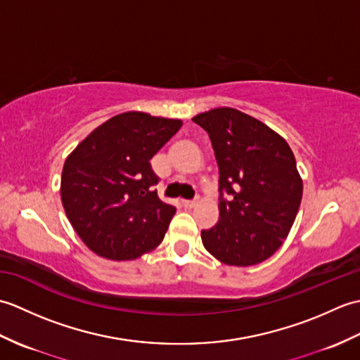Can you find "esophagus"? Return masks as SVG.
<instances>
[{
    "label": "esophagus",
    "instance_id": "esophagus-1",
    "mask_svg": "<svg viewBox=\"0 0 360 360\" xmlns=\"http://www.w3.org/2000/svg\"><path fill=\"white\" fill-rule=\"evenodd\" d=\"M182 205H184V207L186 209H193L195 207V205H196V201H182Z\"/></svg>",
    "mask_w": 360,
    "mask_h": 360
}]
</instances>
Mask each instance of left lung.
Wrapping results in <instances>:
<instances>
[{"label": "left lung", "instance_id": "8db88e82", "mask_svg": "<svg viewBox=\"0 0 360 360\" xmlns=\"http://www.w3.org/2000/svg\"><path fill=\"white\" fill-rule=\"evenodd\" d=\"M209 133L219 170L218 223L201 232L209 254L227 266H254L274 255L292 227L303 181L288 142L235 108L192 119Z\"/></svg>", "mask_w": 360, "mask_h": 360}]
</instances>
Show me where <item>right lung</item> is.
Here are the masks:
<instances>
[{
	"label": "right lung",
	"mask_w": 360,
	"mask_h": 360,
	"mask_svg": "<svg viewBox=\"0 0 360 360\" xmlns=\"http://www.w3.org/2000/svg\"><path fill=\"white\" fill-rule=\"evenodd\" d=\"M182 120L148 112L117 114L91 131L66 158L60 195L66 217L86 246L112 262L156 249L174 207L159 200L150 159Z\"/></svg>",
	"instance_id": "right-lung-1"
}]
</instances>
